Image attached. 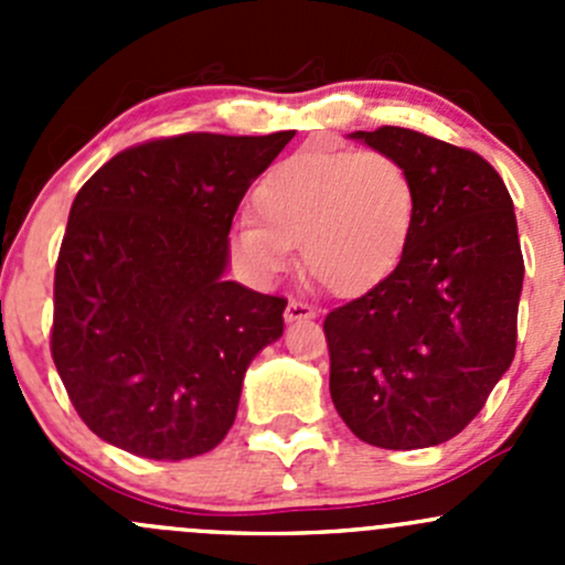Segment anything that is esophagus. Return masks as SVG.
<instances>
[{
  "label": "esophagus",
  "instance_id": "obj_1",
  "mask_svg": "<svg viewBox=\"0 0 565 565\" xmlns=\"http://www.w3.org/2000/svg\"><path fill=\"white\" fill-rule=\"evenodd\" d=\"M287 322H306V319H315L317 311L309 303H300V300H289L287 306Z\"/></svg>",
  "mask_w": 565,
  "mask_h": 565
}]
</instances>
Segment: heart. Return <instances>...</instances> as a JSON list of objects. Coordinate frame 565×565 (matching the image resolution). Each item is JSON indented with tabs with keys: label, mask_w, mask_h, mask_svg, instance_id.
<instances>
[{
	"label": "heart",
	"mask_w": 565,
	"mask_h": 565,
	"mask_svg": "<svg viewBox=\"0 0 565 565\" xmlns=\"http://www.w3.org/2000/svg\"><path fill=\"white\" fill-rule=\"evenodd\" d=\"M256 218L237 221L232 250L259 281L289 267L300 248L303 273L328 292L352 298L391 276L415 224L407 169L380 150H300L254 188Z\"/></svg>",
	"instance_id": "obj_1"
}]
</instances>
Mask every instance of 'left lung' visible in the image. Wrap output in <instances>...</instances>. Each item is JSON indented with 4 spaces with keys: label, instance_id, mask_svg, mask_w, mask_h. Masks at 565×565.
<instances>
[{
    "label": "left lung",
    "instance_id": "1",
    "mask_svg": "<svg viewBox=\"0 0 565 565\" xmlns=\"http://www.w3.org/2000/svg\"><path fill=\"white\" fill-rule=\"evenodd\" d=\"M415 185L396 270L324 317L330 398L355 437L388 451L457 437L514 361L522 262L514 202L481 156L409 128L355 130Z\"/></svg>",
    "mask_w": 565,
    "mask_h": 565
}]
</instances>
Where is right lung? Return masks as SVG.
<instances>
[{
    "label": "right lung",
    "mask_w": 565,
    "mask_h": 565,
    "mask_svg": "<svg viewBox=\"0 0 565 565\" xmlns=\"http://www.w3.org/2000/svg\"><path fill=\"white\" fill-rule=\"evenodd\" d=\"M295 130L185 134L130 147L73 199L51 355L84 424L136 457L207 454L287 300L226 281L237 204Z\"/></svg>",
    "instance_id": "right-lung-1"
}]
</instances>
